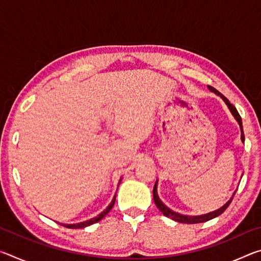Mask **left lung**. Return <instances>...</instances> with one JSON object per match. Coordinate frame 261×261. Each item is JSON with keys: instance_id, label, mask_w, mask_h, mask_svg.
<instances>
[{"instance_id": "1", "label": "left lung", "mask_w": 261, "mask_h": 261, "mask_svg": "<svg viewBox=\"0 0 261 261\" xmlns=\"http://www.w3.org/2000/svg\"><path fill=\"white\" fill-rule=\"evenodd\" d=\"M208 88H210V90H211L212 92H214L215 94H218L219 96H221V99H222V100L224 101V102H226V105L228 106L229 110H230L231 114L233 115V117L236 118V121L238 122V124H240V126H241V132H242L241 138H242L243 143H244V132H243L242 118H241V116H240V114H238L237 109L235 108V106H232L230 102H229V100L226 98V96L221 94L219 91H216L214 87L208 86ZM156 188H158V180H156V183H155V185H154V189H153V199H154V202H155V205H156L158 208L160 210L161 213H162L163 215H166L167 218H169V219L174 220V221H177V222H180V223H201V222H206V221H208V220H212V219L216 218V216L221 215V214L223 213L224 211H226V210L228 208V206L230 205V202H231V200H232L233 196H235V193H233L232 197L230 198V200H228V201L226 202V204H224L222 207H220L219 210H216V211H214V212H211V213H207V214L196 215V216H190V215H183V214L176 213V212L171 211L170 208H168V207L160 200V198H159Z\"/></svg>"}]
</instances>
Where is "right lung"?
<instances>
[{
  "label": "right lung",
  "instance_id": "1",
  "mask_svg": "<svg viewBox=\"0 0 261 261\" xmlns=\"http://www.w3.org/2000/svg\"><path fill=\"white\" fill-rule=\"evenodd\" d=\"M120 183H121V179H120V182H118V185H120ZM115 199H116V194H115V196H114L112 202H110V204L108 205L107 208H106L103 212H101V213H100L98 216H95V218H92V219H90V220L84 221V222L73 223V224H63V223H61V226L67 227V228H70V229H79V228H85V227L91 226V224L99 222V221L102 220V219L105 218V216L109 213V211L113 208V206H114V204H115Z\"/></svg>",
  "mask_w": 261,
  "mask_h": 261
}]
</instances>
